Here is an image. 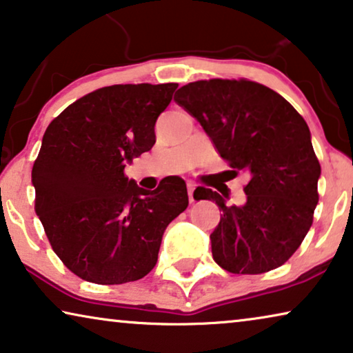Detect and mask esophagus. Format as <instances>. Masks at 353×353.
Instances as JSON below:
<instances>
[{"label": "esophagus", "mask_w": 353, "mask_h": 353, "mask_svg": "<svg viewBox=\"0 0 353 353\" xmlns=\"http://www.w3.org/2000/svg\"><path fill=\"white\" fill-rule=\"evenodd\" d=\"M194 190H196L194 183H188V196H190V202H194V196H192Z\"/></svg>", "instance_id": "34e87169"}]
</instances>
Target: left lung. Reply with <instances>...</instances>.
<instances>
[{
	"instance_id": "8db88e82",
	"label": "left lung",
	"mask_w": 353,
	"mask_h": 353,
	"mask_svg": "<svg viewBox=\"0 0 353 353\" xmlns=\"http://www.w3.org/2000/svg\"><path fill=\"white\" fill-rule=\"evenodd\" d=\"M173 99L220 156L250 176L243 205H226L207 188L194 191L196 201H215L223 212L210 234L214 260L238 274L281 267L302 244L318 204L321 167L307 122L281 94L249 80L192 81Z\"/></svg>"
}]
</instances>
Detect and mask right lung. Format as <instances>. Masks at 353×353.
I'll list each match as a JSON object with an SVG mask.
<instances>
[{
  "instance_id": "right-lung-1",
  "label": "right lung",
  "mask_w": 353,
  "mask_h": 353,
  "mask_svg": "<svg viewBox=\"0 0 353 353\" xmlns=\"http://www.w3.org/2000/svg\"><path fill=\"white\" fill-rule=\"evenodd\" d=\"M176 86H105L48 125L32 168L35 210L52 250L85 281L123 284L146 276L163 231L188 207L180 176L148 191L123 173L151 151L156 120Z\"/></svg>"
}]
</instances>
